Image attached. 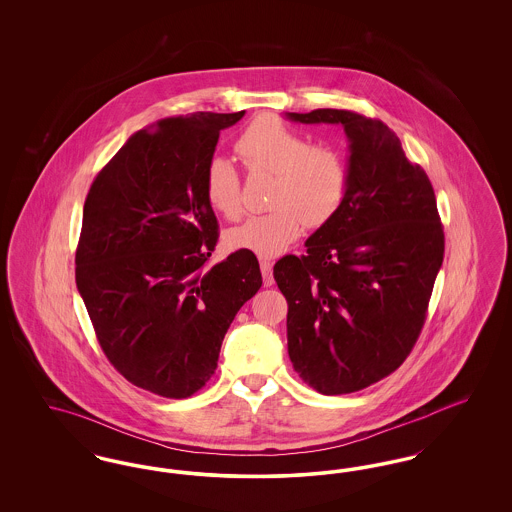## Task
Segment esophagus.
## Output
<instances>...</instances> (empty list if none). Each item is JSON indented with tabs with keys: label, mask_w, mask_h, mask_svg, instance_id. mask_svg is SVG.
Here are the masks:
<instances>
[{
	"label": "esophagus",
	"mask_w": 512,
	"mask_h": 512,
	"mask_svg": "<svg viewBox=\"0 0 512 512\" xmlns=\"http://www.w3.org/2000/svg\"><path fill=\"white\" fill-rule=\"evenodd\" d=\"M261 274H263V282L265 286H272L274 284V278H272V263L267 259H261Z\"/></svg>",
	"instance_id": "esophagus-1"
}]
</instances>
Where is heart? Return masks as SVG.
Returning <instances> with one entry per match:
<instances>
[{
	"label": "heart",
	"instance_id": "obj_1",
	"mask_svg": "<svg viewBox=\"0 0 512 512\" xmlns=\"http://www.w3.org/2000/svg\"><path fill=\"white\" fill-rule=\"evenodd\" d=\"M236 153L249 172L274 174L270 205L228 230L226 245L259 257L284 253L303 234L307 222L320 226L340 209L349 188V165L340 147L309 140L286 122L263 115L251 122L236 142ZM207 203L226 219L242 213V182L232 161L213 157L205 167Z\"/></svg>",
	"mask_w": 512,
	"mask_h": 512
}]
</instances>
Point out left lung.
<instances>
[{
  "instance_id": "1",
  "label": "left lung",
  "mask_w": 512,
  "mask_h": 512,
  "mask_svg": "<svg viewBox=\"0 0 512 512\" xmlns=\"http://www.w3.org/2000/svg\"><path fill=\"white\" fill-rule=\"evenodd\" d=\"M286 117L341 124L351 151L336 215L305 242L307 255L274 265L288 353L318 393L363 390L403 365L424 326L445 251L436 194L384 122L343 109Z\"/></svg>"
}]
</instances>
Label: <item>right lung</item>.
Segmentation results:
<instances>
[{
  "label": "right lung",
  "mask_w": 512,
  "mask_h": 512,
  "mask_svg": "<svg viewBox=\"0 0 512 512\" xmlns=\"http://www.w3.org/2000/svg\"><path fill=\"white\" fill-rule=\"evenodd\" d=\"M244 113L199 111L138 130L84 203L76 288L109 363L161 397H190L211 380L226 330L263 284L251 251L207 265L219 222L205 167L220 130Z\"/></svg>",
  "instance_id": "1"
}]
</instances>
